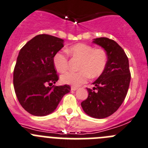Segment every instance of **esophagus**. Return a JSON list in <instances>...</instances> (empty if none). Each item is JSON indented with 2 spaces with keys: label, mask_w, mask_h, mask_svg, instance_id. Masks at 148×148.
<instances>
[{
  "label": "esophagus",
  "mask_w": 148,
  "mask_h": 148,
  "mask_svg": "<svg viewBox=\"0 0 148 148\" xmlns=\"http://www.w3.org/2000/svg\"><path fill=\"white\" fill-rule=\"evenodd\" d=\"M78 89V88L77 87H75V86H71V90H76Z\"/></svg>",
  "instance_id": "34e87169"
}]
</instances>
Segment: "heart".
Here are the masks:
<instances>
[{
	"label": "heart",
	"instance_id": "heart-1",
	"mask_svg": "<svg viewBox=\"0 0 148 148\" xmlns=\"http://www.w3.org/2000/svg\"><path fill=\"white\" fill-rule=\"evenodd\" d=\"M73 57L80 59L78 71H69L60 77L61 82L73 86L85 83L89 77L96 78L103 72L108 61L107 52L102 48L94 49L91 45L79 43L66 50ZM53 64L58 72L63 73L68 69V57L65 53L57 52L53 58Z\"/></svg>",
	"mask_w": 148,
	"mask_h": 148
}]
</instances>
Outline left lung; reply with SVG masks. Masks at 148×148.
<instances>
[{
    "label": "left lung",
    "mask_w": 148,
    "mask_h": 148,
    "mask_svg": "<svg viewBox=\"0 0 148 148\" xmlns=\"http://www.w3.org/2000/svg\"><path fill=\"white\" fill-rule=\"evenodd\" d=\"M105 49L108 61L105 69L93 82V90L87 88L88 96L81 103L87 114L95 118H105L118 110L123 102L131 80L127 55L114 40L106 37L93 41Z\"/></svg>",
    "instance_id": "obj_1"
}]
</instances>
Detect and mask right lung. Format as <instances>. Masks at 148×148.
Here are the masks:
<instances>
[{
    "mask_svg": "<svg viewBox=\"0 0 148 148\" xmlns=\"http://www.w3.org/2000/svg\"><path fill=\"white\" fill-rule=\"evenodd\" d=\"M63 43L62 38L40 34L27 41L19 52L14 69V88L22 107L33 115L52 113L71 90L69 85L49 87L59 79L53 58Z\"/></svg>",
    "mask_w": 148,
    "mask_h": 148,
    "instance_id": "add662e5",
    "label": "right lung"
}]
</instances>
